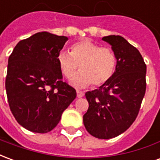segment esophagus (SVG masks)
Returning <instances> with one entry per match:
<instances>
[{
  "label": "esophagus",
  "mask_w": 160,
  "mask_h": 160,
  "mask_svg": "<svg viewBox=\"0 0 160 160\" xmlns=\"http://www.w3.org/2000/svg\"><path fill=\"white\" fill-rule=\"evenodd\" d=\"M85 95V93H84L83 92H80V91H77V98H82Z\"/></svg>",
  "instance_id": "obj_1"
}]
</instances>
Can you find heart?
Returning a JSON list of instances; mask_svg holds the SVG:
<instances>
[{
	"instance_id": "b5f03b06",
	"label": "heart",
	"mask_w": 160,
	"mask_h": 160,
	"mask_svg": "<svg viewBox=\"0 0 160 160\" xmlns=\"http://www.w3.org/2000/svg\"><path fill=\"white\" fill-rule=\"evenodd\" d=\"M57 62L67 78H70L80 68L81 72L70 80L73 87L85 88L92 84L100 87L114 75L117 56L109 47H100L91 40L83 39L73 43L71 52L61 50L57 55Z\"/></svg>"
}]
</instances>
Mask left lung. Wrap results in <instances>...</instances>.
Here are the masks:
<instances>
[{"label":"left lung","mask_w":160,"mask_h":160,"mask_svg":"<svg viewBox=\"0 0 160 160\" xmlns=\"http://www.w3.org/2000/svg\"><path fill=\"white\" fill-rule=\"evenodd\" d=\"M117 56L111 80L86 92L89 107L83 116L87 132L98 139L122 134L134 122L146 92L147 66L135 47L121 36L104 37Z\"/></svg>","instance_id":"left-lung-1"}]
</instances>
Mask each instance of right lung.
I'll return each instance as SVG.
<instances>
[{
    "label": "right lung",
    "instance_id": "obj_1",
    "mask_svg": "<svg viewBox=\"0 0 160 160\" xmlns=\"http://www.w3.org/2000/svg\"><path fill=\"white\" fill-rule=\"evenodd\" d=\"M68 38L42 32L19 41L8 58L6 91L9 107L22 127L48 133L76 98L62 81L57 55Z\"/></svg>",
    "mask_w": 160,
    "mask_h": 160
}]
</instances>
